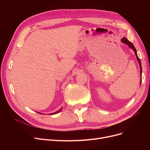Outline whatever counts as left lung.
Returning <instances> with one entry per match:
<instances>
[{
    "label": "left lung",
    "mask_w": 150,
    "mask_h": 150,
    "mask_svg": "<svg viewBox=\"0 0 150 150\" xmlns=\"http://www.w3.org/2000/svg\"><path fill=\"white\" fill-rule=\"evenodd\" d=\"M121 41H122V42H123L124 44L128 45L129 46V48L132 49L134 50V52L135 54H136V58H137V60H138L139 66H140V76H141V75H142V65H141V62H140V60L139 58V57H138V56H137V51H136V48L134 47V46L133 45V44H132L130 41H129L128 40V39H127V38H126L125 37L121 39ZM141 81H141V78H140V83H141Z\"/></svg>",
    "instance_id": "obj_1"
}]
</instances>
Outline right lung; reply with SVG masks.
Here are the masks:
<instances>
[{
  "mask_svg": "<svg viewBox=\"0 0 150 150\" xmlns=\"http://www.w3.org/2000/svg\"><path fill=\"white\" fill-rule=\"evenodd\" d=\"M62 110V108H61L59 110H58V111H57V112H53V113H52V114H50V115H53V114H57V113H58V112H59L61 111ZM38 113H39V112H37ZM40 114H41V113H40Z\"/></svg>",
  "mask_w": 150,
  "mask_h": 150,
  "instance_id": "obj_1",
  "label": "right lung"
}]
</instances>
